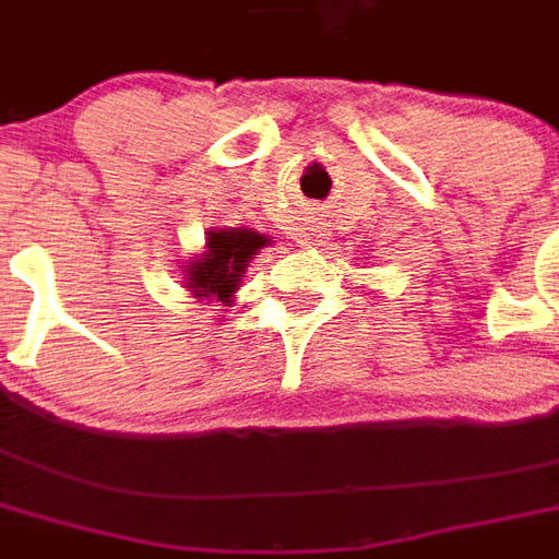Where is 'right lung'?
I'll use <instances>...</instances> for the list:
<instances>
[{"label": "right lung", "instance_id": "obj_1", "mask_svg": "<svg viewBox=\"0 0 559 559\" xmlns=\"http://www.w3.org/2000/svg\"><path fill=\"white\" fill-rule=\"evenodd\" d=\"M266 245H272L266 233H257L251 227L209 230L203 251L182 263L185 290L200 302L218 299L224 305H233L236 290H239L245 272H248V263Z\"/></svg>", "mask_w": 559, "mask_h": 559}]
</instances>
